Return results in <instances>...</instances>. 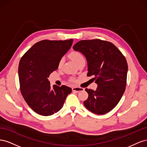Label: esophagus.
<instances>
[{"label":"esophagus","mask_w":147,"mask_h":147,"mask_svg":"<svg viewBox=\"0 0 147 147\" xmlns=\"http://www.w3.org/2000/svg\"><path fill=\"white\" fill-rule=\"evenodd\" d=\"M84 90V89L82 88H79V87H73L72 88V91L75 92H79V91H82Z\"/></svg>","instance_id":"1"}]
</instances>
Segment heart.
<instances>
[{
	"mask_svg": "<svg viewBox=\"0 0 147 147\" xmlns=\"http://www.w3.org/2000/svg\"><path fill=\"white\" fill-rule=\"evenodd\" d=\"M70 57L71 58L74 63L76 64L77 65L80 64L82 62L85 61V59H84V57L83 56L82 53H80L78 51H73L70 53ZM64 57H61L60 59L59 63H58V67L59 68L61 67L62 65L64 64Z\"/></svg>",
	"mask_w": 147,
	"mask_h": 147,
	"instance_id": "b5f03b06",
	"label": "heart"
}]
</instances>
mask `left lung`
<instances>
[{
  "mask_svg": "<svg viewBox=\"0 0 147 147\" xmlns=\"http://www.w3.org/2000/svg\"><path fill=\"white\" fill-rule=\"evenodd\" d=\"M75 51L82 53L88 63L87 76H93L96 91L86 88V108L97 115L113 109L123 96L126 86L127 64L125 57L111 42L100 39L85 40L75 43Z\"/></svg>",
  "mask_w": 147,
  "mask_h": 147,
  "instance_id": "8db88e82",
  "label": "left lung"
}]
</instances>
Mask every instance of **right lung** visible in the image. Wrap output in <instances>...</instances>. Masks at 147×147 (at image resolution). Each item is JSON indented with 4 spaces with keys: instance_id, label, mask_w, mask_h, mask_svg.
I'll list each match as a JSON object with an SVG mask.
<instances>
[{
    "instance_id": "add662e5",
    "label": "right lung",
    "mask_w": 147,
    "mask_h": 147,
    "mask_svg": "<svg viewBox=\"0 0 147 147\" xmlns=\"http://www.w3.org/2000/svg\"><path fill=\"white\" fill-rule=\"evenodd\" d=\"M67 40H43L31 47L21 57L18 67L20 90L26 103L35 113L49 116L63 107L70 87L50 85L48 78L58 68L61 57L72 45Z\"/></svg>"
}]
</instances>
